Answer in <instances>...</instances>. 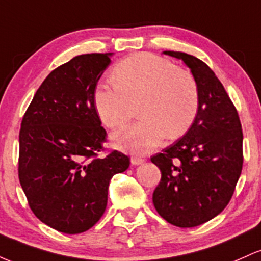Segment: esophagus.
Returning a JSON list of instances; mask_svg holds the SVG:
<instances>
[{
    "instance_id": "34e87169",
    "label": "esophagus",
    "mask_w": 261,
    "mask_h": 261,
    "mask_svg": "<svg viewBox=\"0 0 261 261\" xmlns=\"http://www.w3.org/2000/svg\"><path fill=\"white\" fill-rule=\"evenodd\" d=\"M145 162V160L141 157H136V155H134V157H131V163L134 164V166H139V164L143 163Z\"/></svg>"
}]
</instances>
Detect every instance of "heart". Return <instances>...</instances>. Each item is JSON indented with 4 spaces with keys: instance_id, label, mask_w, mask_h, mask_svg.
<instances>
[{
    "instance_id": "1",
    "label": "heart",
    "mask_w": 261,
    "mask_h": 261,
    "mask_svg": "<svg viewBox=\"0 0 261 261\" xmlns=\"http://www.w3.org/2000/svg\"><path fill=\"white\" fill-rule=\"evenodd\" d=\"M114 83H103L94 92V106L101 122L110 128L124 125L140 101V121L113 135L119 149L147 154L164 137L184 135L196 118L199 86L189 71L153 54L139 53L115 66Z\"/></svg>"
}]
</instances>
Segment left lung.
Returning <instances> with one entry per match:
<instances>
[{
    "label": "left lung",
    "mask_w": 261,
    "mask_h": 261,
    "mask_svg": "<svg viewBox=\"0 0 261 261\" xmlns=\"http://www.w3.org/2000/svg\"><path fill=\"white\" fill-rule=\"evenodd\" d=\"M163 54L190 68L200 104L187 134L151 157L162 174L152 200L167 222L190 228L212 220L228 205L243 167V133L236 107L205 62L185 53Z\"/></svg>",
    "instance_id": "8db88e82"
}]
</instances>
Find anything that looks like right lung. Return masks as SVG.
Here are the masks:
<instances>
[{"mask_svg":"<svg viewBox=\"0 0 261 261\" xmlns=\"http://www.w3.org/2000/svg\"><path fill=\"white\" fill-rule=\"evenodd\" d=\"M112 55H80L51 71L20 125L18 175L29 206L41 222L67 234L100 220L110 179L130 166L118 151L97 157L107 133L94 92Z\"/></svg>","mask_w":261,"mask_h":261,"instance_id":"obj_1","label":"right lung"}]
</instances>
